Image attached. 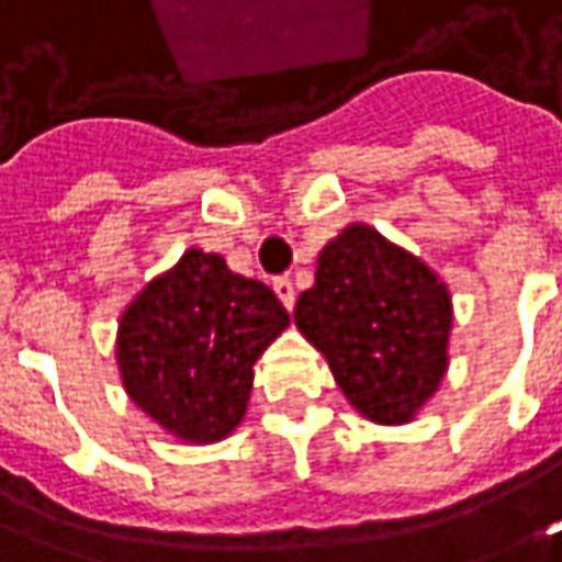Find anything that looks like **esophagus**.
Returning a JSON list of instances; mask_svg holds the SVG:
<instances>
[{
  "instance_id": "34e87169",
  "label": "esophagus",
  "mask_w": 562,
  "mask_h": 562,
  "mask_svg": "<svg viewBox=\"0 0 562 562\" xmlns=\"http://www.w3.org/2000/svg\"><path fill=\"white\" fill-rule=\"evenodd\" d=\"M273 292H277V297L282 301V307L292 310L294 307V285L292 280H277L273 282Z\"/></svg>"
}]
</instances>
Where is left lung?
Segmentation results:
<instances>
[{
	"instance_id": "left-lung-1",
	"label": "left lung",
	"mask_w": 562,
	"mask_h": 562,
	"mask_svg": "<svg viewBox=\"0 0 562 562\" xmlns=\"http://www.w3.org/2000/svg\"><path fill=\"white\" fill-rule=\"evenodd\" d=\"M294 325L364 419L404 426L447 374L453 297L423 258L352 222L322 246Z\"/></svg>"
}]
</instances>
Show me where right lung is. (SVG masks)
<instances>
[{
  "label": "right lung",
  "mask_w": 562,
  "mask_h": 562,
  "mask_svg": "<svg viewBox=\"0 0 562 562\" xmlns=\"http://www.w3.org/2000/svg\"><path fill=\"white\" fill-rule=\"evenodd\" d=\"M285 328L289 313L265 282L191 246L121 313V386L170 438L215 445L243 423L255 362Z\"/></svg>",
  "instance_id": "1"
}]
</instances>
